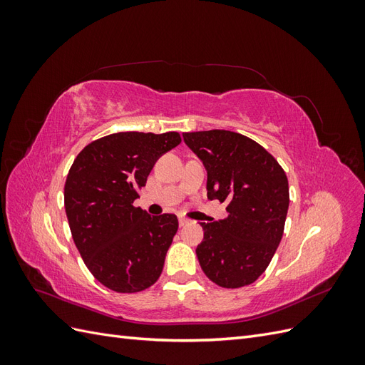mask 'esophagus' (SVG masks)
Segmentation results:
<instances>
[{
  "mask_svg": "<svg viewBox=\"0 0 365 365\" xmlns=\"http://www.w3.org/2000/svg\"><path fill=\"white\" fill-rule=\"evenodd\" d=\"M178 224H180V227H184V225L189 224V219H187V217H182V216H180V217H178Z\"/></svg>",
  "mask_w": 365,
  "mask_h": 365,
  "instance_id": "obj_1",
  "label": "esophagus"
}]
</instances>
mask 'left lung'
Masks as SVG:
<instances>
[{"instance_id": "8db88e82", "label": "left lung", "mask_w": 365, "mask_h": 365, "mask_svg": "<svg viewBox=\"0 0 365 365\" xmlns=\"http://www.w3.org/2000/svg\"><path fill=\"white\" fill-rule=\"evenodd\" d=\"M182 137L207 170L208 200L228 202V217L201 222V268L222 288L251 284L268 268L283 236L289 207L286 173L267 149L237 132L213 129Z\"/></svg>"}]
</instances>
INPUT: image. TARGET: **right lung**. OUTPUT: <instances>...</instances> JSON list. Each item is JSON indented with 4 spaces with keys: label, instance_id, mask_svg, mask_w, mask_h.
Segmentation results:
<instances>
[{
    "label": "right lung",
    "instance_id": "right-lung-1",
    "mask_svg": "<svg viewBox=\"0 0 365 365\" xmlns=\"http://www.w3.org/2000/svg\"><path fill=\"white\" fill-rule=\"evenodd\" d=\"M181 143L178 132H117L85 146L63 189L73 240L106 288L132 294L158 280L178 230L175 215L134 207L153 164Z\"/></svg>",
    "mask_w": 365,
    "mask_h": 365
}]
</instances>
